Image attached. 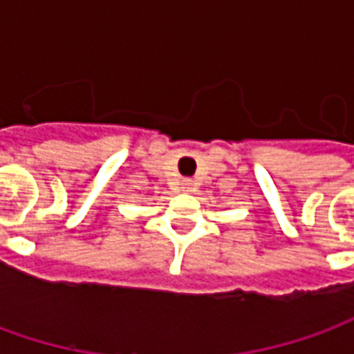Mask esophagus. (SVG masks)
<instances>
[{
	"mask_svg": "<svg viewBox=\"0 0 354 354\" xmlns=\"http://www.w3.org/2000/svg\"><path fill=\"white\" fill-rule=\"evenodd\" d=\"M192 185L193 182L189 178H184V180H182V189H184V192H192Z\"/></svg>",
	"mask_w": 354,
	"mask_h": 354,
	"instance_id": "1",
	"label": "esophagus"
}]
</instances>
